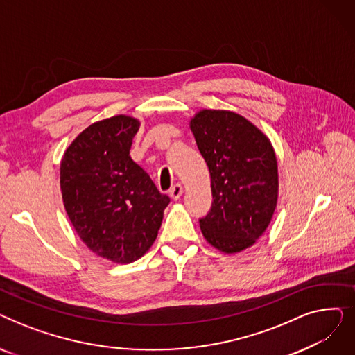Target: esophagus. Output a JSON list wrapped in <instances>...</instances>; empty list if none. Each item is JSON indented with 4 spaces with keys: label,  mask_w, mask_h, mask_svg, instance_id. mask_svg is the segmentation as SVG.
I'll return each mask as SVG.
<instances>
[{
    "label": "esophagus",
    "mask_w": 355,
    "mask_h": 355,
    "mask_svg": "<svg viewBox=\"0 0 355 355\" xmlns=\"http://www.w3.org/2000/svg\"><path fill=\"white\" fill-rule=\"evenodd\" d=\"M170 196L173 200H178L181 196H182V187L181 184H175L174 187L170 190Z\"/></svg>",
    "instance_id": "obj_1"
}]
</instances>
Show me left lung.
<instances>
[{
  "label": "left lung",
  "mask_w": 355,
  "mask_h": 355,
  "mask_svg": "<svg viewBox=\"0 0 355 355\" xmlns=\"http://www.w3.org/2000/svg\"><path fill=\"white\" fill-rule=\"evenodd\" d=\"M211 178V209L200 218L202 236L225 253L254 245L277 202V162L269 138L230 110L202 109L190 121Z\"/></svg>",
  "instance_id": "left-lung-1"
}]
</instances>
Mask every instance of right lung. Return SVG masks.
I'll return each instance as SVG.
<instances>
[{
  "label": "right lung",
  "mask_w": 355,
  "mask_h": 355,
  "mask_svg": "<svg viewBox=\"0 0 355 355\" xmlns=\"http://www.w3.org/2000/svg\"><path fill=\"white\" fill-rule=\"evenodd\" d=\"M139 121L116 115L87 126L66 149L60 189L83 243L115 263H130L153 246L170 197L129 155Z\"/></svg>",
  "instance_id": "1"
}]
</instances>
